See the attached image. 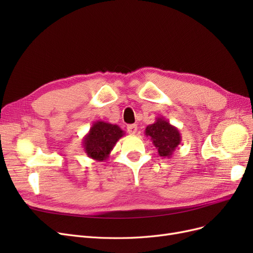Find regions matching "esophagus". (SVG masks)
<instances>
[{
  "label": "esophagus",
  "mask_w": 253,
  "mask_h": 253,
  "mask_svg": "<svg viewBox=\"0 0 253 253\" xmlns=\"http://www.w3.org/2000/svg\"><path fill=\"white\" fill-rule=\"evenodd\" d=\"M127 132H128V134H131V135L136 134V132H137V126L136 125H129V126H127Z\"/></svg>",
  "instance_id": "obj_1"
}]
</instances>
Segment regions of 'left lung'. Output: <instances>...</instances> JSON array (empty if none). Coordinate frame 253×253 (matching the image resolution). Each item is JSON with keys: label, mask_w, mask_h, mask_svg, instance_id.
Returning a JSON list of instances; mask_svg holds the SVG:
<instances>
[{"label": "left lung", "mask_w": 253, "mask_h": 253, "mask_svg": "<svg viewBox=\"0 0 253 253\" xmlns=\"http://www.w3.org/2000/svg\"><path fill=\"white\" fill-rule=\"evenodd\" d=\"M144 134L151 139L159 156L170 158L181 142L178 128L164 117H157L154 124L145 127Z\"/></svg>", "instance_id": "obj_1"}]
</instances>
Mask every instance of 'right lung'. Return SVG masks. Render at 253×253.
Masks as SVG:
<instances>
[{
  "label": "right lung",
  "mask_w": 253,
  "mask_h": 253,
  "mask_svg": "<svg viewBox=\"0 0 253 253\" xmlns=\"http://www.w3.org/2000/svg\"><path fill=\"white\" fill-rule=\"evenodd\" d=\"M124 135L125 132L117 125L98 120L94 122L88 133L83 137L84 152L89 158L103 162L109 158L115 144Z\"/></svg>",
  "instance_id": "1"
}]
</instances>
